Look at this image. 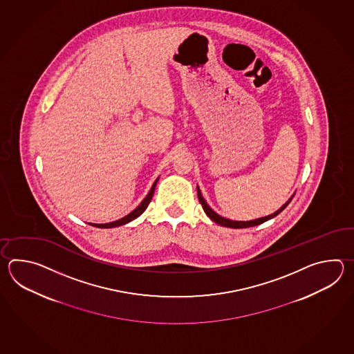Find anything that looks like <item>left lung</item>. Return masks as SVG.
<instances>
[{"mask_svg":"<svg viewBox=\"0 0 354 354\" xmlns=\"http://www.w3.org/2000/svg\"><path fill=\"white\" fill-rule=\"evenodd\" d=\"M197 196H198V201L200 203L203 205V209L205 212H206V215L209 216V218L212 220V221H215L216 224L221 226H226V227H233V229H243V227H250V226H256L259 225V224H262L264 221H267V220H270V218H274V216H277L279 212L282 210H285L286 209L287 205L291 203V200H292V197L287 201L281 209L276 211V212H273L271 215H268V216H264V218H256V220H250V221H234V220H229V218H223V216H220L218 215L215 211L211 209L210 206L206 203V201L203 200V195H201V191H200V188L197 187Z\"/></svg>","mask_w":354,"mask_h":354,"instance_id":"8db88e82","label":"left lung"}]
</instances>
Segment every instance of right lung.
<instances>
[{
	"instance_id": "1",
	"label": "right lung",
	"mask_w": 354,
	"mask_h": 354,
	"mask_svg": "<svg viewBox=\"0 0 354 354\" xmlns=\"http://www.w3.org/2000/svg\"><path fill=\"white\" fill-rule=\"evenodd\" d=\"M157 182H158V178L153 183L149 194L145 196V198L140 203V205L136 207V210H133L130 214H128L127 216L119 218V220H116V221H113V223H107V224H91L90 223V225L96 226V227H105V229H107V227H116V226L128 224L131 220H134V218H138V216H140L144 211H145V209L148 207L149 203H151V197L154 195V189H156V186H157Z\"/></svg>"
}]
</instances>
